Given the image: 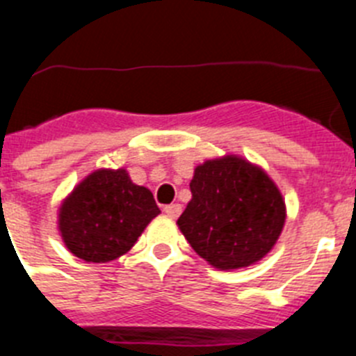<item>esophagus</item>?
<instances>
[{"mask_svg": "<svg viewBox=\"0 0 356 356\" xmlns=\"http://www.w3.org/2000/svg\"><path fill=\"white\" fill-rule=\"evenodd\" d=\"M163 212H165V216L168 217H171V219H176V217L181 213V205H178V203H172V205L165 207V209H163Z\"/></svg>", "mask_w": 356, "mask_h": 356, "instance_id": "34e87169", "label": "esophagus"}]
</instances>
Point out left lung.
<instances>
[{"label":"left lung","instance_id":"8db88e82","mask_svg":"<svg viewBox=\"0 0 356 356\" xmlns=\"http://www.w3.org/2000/svg\"><path fill=\"white\" fill-rule=\"evenodd\" d=\"M191 193L176 225L212 267H250L275 248L287 207L278 185L260 165L241 155L205 160L194 169Z\"/></svg>","mask_w":356,"mask_h":356}]
</instances>
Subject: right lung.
<instances>
[{
    "label": "right lung",
    "instance_id": "obj_1",
    "mask_svg": "<svg viewBox=\"0 0 356 356\" xmlns=\"http://www.w3.org/2000/svg\"><path fill=\"white\" fill-rule=\"evenodd\" d=\"M159 213L149 188L135 185L127 169L103 168L62 200L56 225L74 257L105 264L128 253Z\"/></svg>",
    "mask_w": 356,
    "mask_h": 356
}]
</instances>
